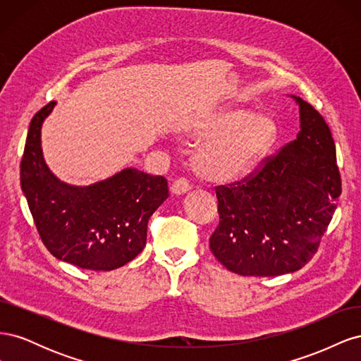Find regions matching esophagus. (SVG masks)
I'll return each mask as SVG.
<instances>
[{
    "label": "esophagus",
    "instance_id": "obj_1",
    "mask_svg": "<svg viewBox=\"0 0 361 361\" xmlns=\"http://www.w3.org/2000/svg\"><path fill=\"white\" fill-rule=\"evenodd\" d=\"M190 190H191V185L185 178L176 179V180L173 182V185H171V192L176 194V195H182L185 192H188Z\"/></svg>",
    "mask_w": 361,
    "mask_h": 361
}]
</instances>
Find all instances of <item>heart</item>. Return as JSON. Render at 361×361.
Here are the masks:
<instances>
[{"instance_id":"b5f03b06","label":"heart","mask_w":361,"mask_h":361,"mask_svg":"<svg viewBox=\"0 0 361 361\" xmlns=\"http://www.w3.org/2000/svg\"><path fill=\"white\" fill-rule=\"evenodd\" d=\"M188 135L204 140L195 149V171L211 182H232L265 159L276 145L279 128L268 114L224 105L194 120Z\"/></svg>"}]
</instances>
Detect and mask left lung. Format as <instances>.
<instances>
[{
    "mask_svg": "<svg viewBox=\"0 0 361 361\" xmlns=\"http://www.w3.org/2000/svg\"><path fill=\"white\" fill-rule=\"evenodd\" d=\"M300 133L251 178L218 187L214 256L239 276L301 269L318 251L342 192L329 125L298 96Z\"/></svg>",
    "mask_w": 361,
    "mask_h": 361,
    "instance_id": "1",
    "label": "left lung"
}]
</instances>
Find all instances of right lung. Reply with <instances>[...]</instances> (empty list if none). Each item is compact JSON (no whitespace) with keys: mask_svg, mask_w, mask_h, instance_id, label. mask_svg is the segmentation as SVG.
<instances>
[{"mask_svg":"<svg viewBox=\"0 0 361 361\" xmlns=\"http://www.w3.org/2000/svg\"><path fill=\"white\" fill-rule=\"evenodd\" d=\"M56 104L31 118L20 188L52 256L82 269H117L143 251L149 218L169 197L167 180L133 167L87 187L60 180L42 152V125Z\"/></svg>","mask_w":361,"mask_h":361,"instance_id":"obj_1","label":"right lung"}]
</instances>
